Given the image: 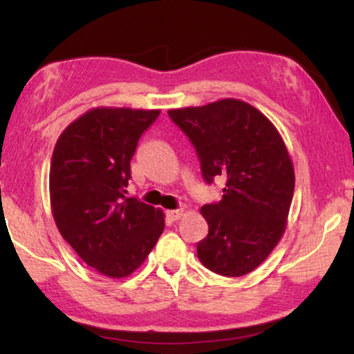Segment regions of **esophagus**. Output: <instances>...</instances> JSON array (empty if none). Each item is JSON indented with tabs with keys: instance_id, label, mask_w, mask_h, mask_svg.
Listing matches in <instances>:
<instances>
[{
	"instance_id": "1",
	"label": "esophagus",
	"mask_w": 354,
	"mask_h": 354,
	"mask_svg": "<svg viewBox=\"0 0 354 354\" xmlns=\"http://www.w3.org/2000/svg\"><path fill=\"white\" fill-rule=\"evenodd\" d=\"M184 211L183 209H175V211H167V218L171 220V221H176L183 217Z\"/></svg>"
}]
</instances>
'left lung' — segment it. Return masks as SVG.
Wrapping results in <instances>:
<instances>
[{
	"mask_svg": "<svg viewBox=\"0 0 354 354\" xmlns=\"http://www.w3.org/2000/svg\"><path fill=\"white\" fill-rule=\"evenodd\" d=\"M198 153L203 178L226 179L218 203L205 205L209 234L196 254L209 270L243 277L267 259L283 237L295 171L283 137L254 106L223 98L170 109Z\"/></svg>",
	"mask_w": 354,
	"mask_h": 354,
	"instance_id": "1",
	"label": "left lung"
}]
</instances>
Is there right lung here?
I'll return each instance as SVG.
<instances>
[{
	"label": "right lung",
	"instance_id": "1",
	"mask_svg": "<svg viewBox=\"0 0 354 354\" xmlns=\"http://www.w3.org/2000/svg\"><path fill=\"white\" fill-rule=\"evenodd\" d=\"M159 113L93 107L62 131L53 151L50 201L57 230L107 278L136 272L164 231L160 209L124 196L137 142Z\"/></svg>",
	"mask_w": 354,
	"mask_h": 354
}]
</instances>
